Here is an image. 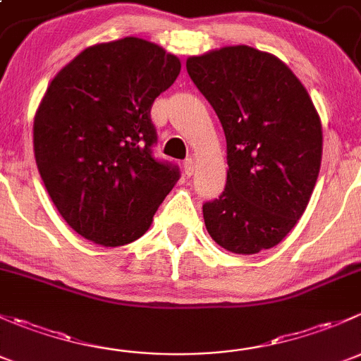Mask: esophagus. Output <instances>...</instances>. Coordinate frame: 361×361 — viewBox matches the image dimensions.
Instances as JSON below:
<instances>
[{
    "instance_id": "esophagus-1",
    "label": "esophagus",
    "mask_w": 361,
    "mask_h": 361,
    "mask_svg": "<svg viewBox=\"0 0 361 361\" xmlns=\"http://www.w3.org/2000/svg\"><path fill=\"white\" fill-rule=\"evenodd\" d=\"M183 171H185V174H187V176H192V174H194V171H195V162L192 159H187L183 162Z\"/></svg>"
}]
</instances>
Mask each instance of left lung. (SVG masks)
Returning a JSON list of instances; mask_svg holds the SVG:
<instances>
[{
	"mask_svg": "<svg viewBox=\"0 0 361 361\" xmlns=\"http://www.w3.org/2000/svg\"><path fill=\"white\" fill-rule=\"evenodd\" d=\"M187 71L227 140L225 190L202 206L207 232L238 255L274 248L304 214L318 180V111L292 69L253 47L192 56Z\"/></svg>",
	"mask_w": 361,
	"mask_h": 361,
	"instance_id": "1",
	"label": "left lung"
}]
</instances>
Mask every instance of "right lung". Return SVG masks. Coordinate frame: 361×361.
<instances>
[{"mask_svg":"<svg viewBox=\"0 0 361 361\" xmlns=\"http://www.w3.org/2000/svg\"><path fill=\"white\" fill-rule=\"evenodd\" d=\"M181 63L143 38L87 47L50 82L32 123L39 176L82 238L115 248L150 228L180 180L152 155L150 110Z\"/></svg>","mask_w":361,"mask_h":361,"instance_id":"1","label":"right lung"}]
</instances>
